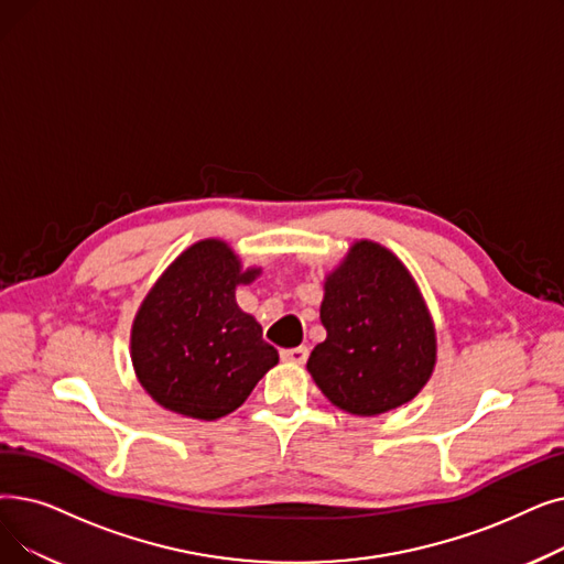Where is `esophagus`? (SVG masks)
<instances>
[{
  "instance_id": "34e87169",
  "label": "esophagus",
  "mask_w": 564,
  "mask_h": 564,
  "mask_svg": "<svg viewBox=\"0 0 564 564\" xmlns=\"http://www.w3.org/2000/svg\"><path fill=\"white\" fill-rule=\"evenodd\" d=\"M281 359L290 361V364H304L308 359V348L306 346L285 348V350H281Z\"/></svg>"
}]
</instances>
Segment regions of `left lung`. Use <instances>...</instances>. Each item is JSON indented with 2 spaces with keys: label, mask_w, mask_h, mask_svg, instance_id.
<instances>
[{
  "label": "left lung",
  "mask_w": 564,
  "mask_h": 564,
  "mask_svg": "<svg viewBox=\"0 0 564 564\" xmlns=\"http://www.w3.org/2000/svg\"><path fill=\"white\" fill-rule=\"evenodd\" d=\"M321 321L327 338L306 369L323 394L361 417L394 410L420 394L435 364V332L401 260L357 241L329 274Z\"/></svg>",
  "instance_id": "obj_1"
}]
</instances>
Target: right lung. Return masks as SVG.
<instances>
[{
    "instance_id": "add662e5",
    "label": "right lung",
    "mask_w": 564,
    "mask_h": 564,
    "mask_svg": "<svg viewBox=\"0 0 564 564\" xmlns=\"http://www.w3.org/2000/svg\"><path fill=\"white\" fill-rule=\"evenodd\" d=\"M258 269L218 239L184 251L142 302L131 334L140 384L163 408L193 420H218L249 399L279 361L262 327L235 302V285Z\"/></svg>"
}]
</instances>
